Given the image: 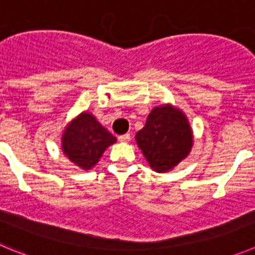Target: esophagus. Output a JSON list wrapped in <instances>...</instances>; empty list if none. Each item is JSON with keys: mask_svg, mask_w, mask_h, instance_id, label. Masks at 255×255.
<instances>
[{"mask_svg": "<svg viewBox=\"0 0 255 255\" xmlns=\"http://www.w3.org/2000/svg\"><path fill=\"white\" fill-rule=\"evenodd\" d=\"M118 139L121 142H129L130 134H129V133H126V134H122V136H119Z\"/></svg>", "mask_w": 255, "mask_h": 255, "instance_id": "34e87169", "label": "esophagus"}]
</instances>
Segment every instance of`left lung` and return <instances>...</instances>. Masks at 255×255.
I'll list each match as a JSON object with an SVG mask.
<instances>
[{
	"mask_svg": "<svg viewBox=\"0 0 255 255\" xmlns=\"http://www.w3.org/2000/svg\"><path fill=\"white\" fill-rule=\"evenodd\" d=\"M136 141L147 162L157 173L171 170L185 159L193 144L187 117L170 104L153 108Z\"/></svg>",
	"mask_w": 255,
	"mask_h": 255,
	"instance_id": "8db88e82",
	"label": "left lung"
}]
</instances>
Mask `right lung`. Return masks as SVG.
Instances as JSON below:
<instances>
[{"label": "right lung", "instance_id": "obj_1", "mask_svg": "<svg viewBox=\"0 0 255 255\" xmlns=\"http://www.w3.org/2000/svg\"><path fill=\"white\" fill-rule=\"evenodd\" d=\"M116 141L93 114L84 112L66 127L62 134V150L73 164L89 170Z\"/></svg>", "mask_w": 255, "mask_h": 255}]
</instances>
